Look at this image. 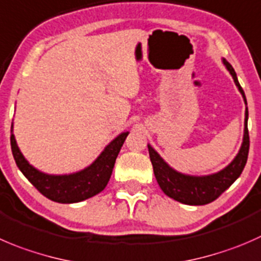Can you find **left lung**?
<instances>
[{
  "mask_svg": "<svg viewBox=\"0 0 261 261\" xmlns=\"http://www.w3.org/2000/svg\"><path fill=\"white\" fill-rule=\"evenodd\" d=\"M222 62L228 70L239 92L241 93L244 102L246 105L245 111V127H244V139H242L241 148L239 153L234 156L233 161L224 167L221 171L212 174H204V176H192V174H185L172 168L163 158L158 154V151L148 144L149 156L153 164L154 176L162 191L173 200L179 201L186 205H205L212 203L219 198L222 192L226 191L234 181L240 177L245 168L247 162L250 148L249 130H247V120H249V111H247V102L245 93L237 80V75L233 67L227 60L222 58Z\"/></svg>",
  "mask_w": 261,
  "mask_h": 261,
  "instance_id": "left-lung-1",
  "label": "left lung"
}]
</instances>
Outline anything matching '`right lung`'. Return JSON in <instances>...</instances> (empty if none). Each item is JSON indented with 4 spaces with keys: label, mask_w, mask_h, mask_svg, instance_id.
I'll list each match as a JSON object with an SVG mask.
<instances>
[{
    "label": "right lung",
    "mask_w": 261,
    "mask_h": 261,
    "mask_svg": "<svg viewBox=\"0 0 261 261\" xmlns=\"http://www.w3.org/2000/svg\"><path fill=\"white\" fill-rule=\"evenodd\" d=\"M11 125V150L16 166L30 184L49 200L61 204H72L87 200L99 194L107 186L115 167L116 158L125 143L128 131L116 136L90 166L69 174H48L33 167L19 149Z\"/></svg>",
    "instance_id": "right-lung-1"
}]
</instances>
